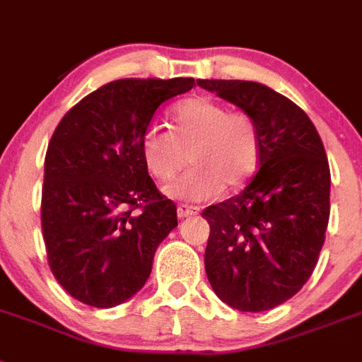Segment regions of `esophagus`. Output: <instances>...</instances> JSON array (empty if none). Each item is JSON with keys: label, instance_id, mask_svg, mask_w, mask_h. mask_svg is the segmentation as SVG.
<instances>
[{"label": "esophagus", "instance_id": "34e87169", "mask_svg": "<svg viewBox=\"0 0 362 362\" xmlns=\"http://www.w3.org/2000/svg\"><path fill=\"white\" fill-rule=\"evenodd\" d=\"M199 211H200L199 206L180 204L178 208H176V214H178V217H180V218H186V217H191V215H197Z\"/></svg>", "mask_w": 362, "mask_h": 362}]
</instances>
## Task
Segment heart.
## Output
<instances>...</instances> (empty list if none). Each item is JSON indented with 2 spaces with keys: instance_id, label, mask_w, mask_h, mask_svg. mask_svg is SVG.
<instances>
[{
  "instance_id": "heart-1",
  "label": "heart",
  "mask_w": 362,
  "mask_h": 362,
  "mask_svg": "<svg viewBox=\"0 0 362 362\" xmlns=\"http://www.w3.org/2000/svg\"><path fill=\"white\" fill-rule=\"evenodd\" d=\"M171 132L148 127L139 148L148 175L167 184L191 169L167 193L176 199L209 200L223 187L239 189L256 175L261 160V132L248 112L228 110L209 95H193L171 108Z\"/></svg>"
}]
</instances>
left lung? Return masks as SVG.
<instances>
[{"label": "left lung", "instance_id": "1", "mask_svg": "<svg viewBox=\"0 0 362 362\" xmlns=\"http://www.w3.org/2000/svg\"><path fill=\"white\" fill-rule=\"evenodd\" d=\"M199 86L256 119L261 160L250 184L208 206L206 274L218 298L239 311H269L311 278L329 221V163L308 114L281 93L250 81Z\"/></svg>", "mask_w": 362, "mask_h": 362}]
</instances>
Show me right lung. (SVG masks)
Segmentation results:
<instances>
[{"instance_id": "add662e5", "label": "right lung", "mask_w": 362, "mask_h": 362, "mask_svg": "<svg viewBox=\"0 0 362 362\" xmlns=\"http://www.w3.org/2000/svg\"><path fill=\"white\" fill-rule=\"evenodd\" d=\"M193 86L195 78H119L57 124L44 162L42 233L51 272L78 302L105 309L134 296L178 224L139 141L158 106Z\"/></svg>"}]
</instances>
